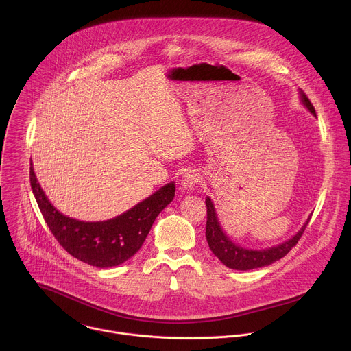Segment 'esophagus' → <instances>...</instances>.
Segmentation results:
<instances>
[{
  "mask_svg": "<svg viewBox=\"0 0 351 351\" xmlns=\"http://www.w3.org/2000/svg\"><path fill=\"white\" fill-rule=\"evenodd\" d=\"M199 182V175L194 169H187L180 179V184L184 189H193Z\"/></svg>",
  "mask_w": 351,
  "mask_h": 351,
  "instance_id": "esophagus-1",
  "label": "esophagus"
}]
</instances>
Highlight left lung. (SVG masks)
<instances>
[{"mask_svg":"<svg viewBox=\"0 0 351 351\" xmlns=\"http://www.w3.org/2000/svg\"><path fill=\"white\" fill-rule=\"evenodd\" d=\"M300 97H302L303 104L308 108V111L315 115V108L311 104L308 97L304 91H300ZM206 206H207V228H206V237L208 241V245L211 252L215 257L219 258L222 264H225L228 268L237 269V271H248V269H256L261 267H267L282 257H285L290 250L297 244L300 237L303 236L306 226L310 222V218L303 225L291 239L287 241H283L275 247H269L265 250H248L243 248L237 244H234L222 230L218 217L215 213V207L211 202V198H206Z\"/></svg>","mask_w":351,"mask_h":351,"instance_id":"left-lung-1","label":"left lung"}]
</instances>
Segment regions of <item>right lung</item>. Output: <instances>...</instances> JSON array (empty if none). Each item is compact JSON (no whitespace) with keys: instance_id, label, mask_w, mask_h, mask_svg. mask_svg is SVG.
Returning <instances> with one entry per match:
<instances>
[{"instance_id":"1","label":"right lung","mask_w":351,"mask_h":351,"mask_svg":"<svg viewBox=\"0 0 351 351\" xmlns=\"http://www.w3.org/2000/svg\"><path fill=\"white\" fill-rule=\"evenodd\" d=\"M30 184L44 221L58 243L75 258L97 268L117 267L133 257L158 214L175 197V183L172 182L117 218L103 222H83L61 214L48 202L32 162Z\"/></svg>"}]
</instances>
